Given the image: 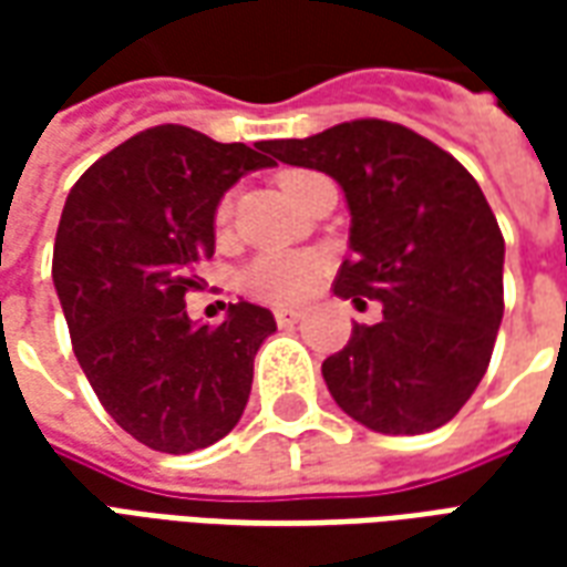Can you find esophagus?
I'll return each mask as SVG.
<instances>
[{"label":"esophagus","mask_w":567,"mask_h":567,"mask_svg":"<svg viewBox=\"0 0 567 567\" xmlns=\"http://www.w3.org/2000/svg\"><path fill=\"white\" fill-rule=\"evenodd\" d=\"M272 316H276V324H279V328H291V324H297V321H300V309L279 307L276 312H272Z\"/></svg>","instance_id":"1"}]
</instances>
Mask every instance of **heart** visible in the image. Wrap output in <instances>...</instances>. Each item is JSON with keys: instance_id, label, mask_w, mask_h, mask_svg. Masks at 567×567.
<instances>
[{"instance_id": "1", "label": "heart", "mask_w": 567, "mask_h": 567, "mask_svg": "<svg viewBox=\"0 0 567 567\" xmlns=\"http://www.w3.org/2000/svg\"><path fill=\"white\" fill-rule=\"evenodd\" d=\"M309 175L312 173L291 169V173H282L279 185L288 197L295 199ZM227 218H230V199H221L218 212H215V221L227 224ZM321 267H324V260L316 251H260L239 272V288L248 297L264 300V303H288V300L307 295L319 279Z\"/></svg>"}]
</instances>
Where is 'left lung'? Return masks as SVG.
<instances>
[{
	"label": "left lung",
	"instance_id": "8db88e82",
	"mask_svg": "<svg viewBox=\"0 0 567 567\" xmlns=\"http://www.w3.org/2000/svg\"><path fill=\"white\" fill-rule=\"evenodd\" d=\"M264 151L343 187L352 258L333 295L382 303V319L355 324L321 364L337 406L380 434L446 425L483 380L504 316V236L474 175L377 117Z\"/></svg>",
	"mask_w": 567,
	"mask_h": 567
}]
</instances>
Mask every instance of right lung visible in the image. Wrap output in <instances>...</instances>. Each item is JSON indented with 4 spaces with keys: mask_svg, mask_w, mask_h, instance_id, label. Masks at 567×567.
Listing matches in <instances>:
<instances>
[{
    "mask_svg": "<svg viewBox=\"0 0 567 567\" xmlns=\"http://www.w3.org/2000/svg\"><path fill=\"white\" fill-rule=\"evenodd\" d=\"M209 140L178 124L133 136L69 190L54 288L84 377L127 434L169 455L230 434L251 392L270 309L230 303L218 328L187 319L197 267L215 255V209L243 175L276 166L264 142Z\"/></svg>",
    "mask_w": 567,
    "mask_h": 567,
    "instance_id": "obj_1",
    "label": "right lung"
}]
</instances>
